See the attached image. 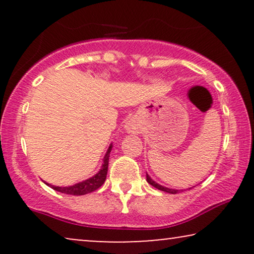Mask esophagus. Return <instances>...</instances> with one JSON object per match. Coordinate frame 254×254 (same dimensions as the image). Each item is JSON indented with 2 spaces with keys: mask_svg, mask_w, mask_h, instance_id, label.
Instances as JSON below:
<instances>
[{
  "mask_svg": "<svg viewBox=\"0 0 254 254\" xmlns=\"http://www.w3.org/2000/svg\"><path fill=\"white\" fill-rule=\"evenodd\" d=\"M126 129L127 131H129V133H133V134H136L138 133V126L137 124L135 123L133 120H129L126 125Z\"/></svg>",
  "mask_w": 254,
  "mask_h": 254,
  "instance_id": "34e87169",
  "label": "esophagus"
}]
</instances>
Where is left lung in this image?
Masks as SVG:
<instances>
[{
	"mask_svg": "<svg viewBox=\"0 0 254 254\" xmlns=\"http://www.w3.org/2000/svg\"><path fill=\"white\" fill-rule=\"evenodd\" d=\"M147 182L150 184L151 186H154V187H156V189H158L159 190H163V192H166V193H170V194H177V193H179L180 190H172V189H168V187H164V186H162V185H159V184H157V183H155L154 180H152L150 177H149V175L147 173Z\"/></svg>",
	"mask_w": 254,
	"mask_h": 254,
	"instance_id": "8db88e82",
	"label": "left lung"
}]
</instances>
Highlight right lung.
Here are the masks:
<instances>
[{
  "label": "right lung",
  "mask_w": 254,
  "mask_h": 254,
  "mask_svg": "<svg viewBox=\"0 0 254 254\" xmlns=\"http://www.w3.org/2000/svg\"><path fill=\"white\" fill-rule=\"evenodd\" d=\"M112 150V144H110L109 149H107L105 156H104L103 159V165L98 173H96L95 176L91 177V178L84 180V182L77 183L72 186H67V187H60V186H54L51 185V184H46L47 186H51L54 190H58V192L69 194V195H84V194L91 193L93 190H98L100 186L105 183L106 175H107V169H109V158H110V152Z\"/></svg>",
  "instance_id": "obj_1"
}]
</instances>
